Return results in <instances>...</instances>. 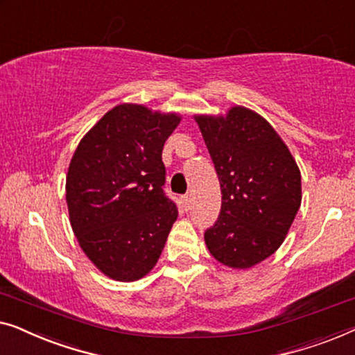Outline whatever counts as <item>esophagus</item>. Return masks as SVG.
I'll use <instances>...</instances> for the list:
<instances>
[{
    "instance_id": "esophagus-1",
    "label": "esophagus",
    "mask_w": 355,
    "mask_h": 355,
    "mask_svg": "<svg viewBox=\"0 0 355 355\" xmlns=\"http://www.w3.org/2000/svg\"><path fill=\"white\" fill-rule=\"evenodd\" d=\"M189 206H191V198L187 194V196H183V207L189 209Z\"/></svg>"
}]
</instances>
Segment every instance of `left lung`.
<instances>
[{"label": "left lung", "mask_w": 355, "mask_h": 355, "mask_svg": "<svg viewBox=\"0 0 355 355\" xmlns=\"http://www.w3.org/2000/svg\"><path fill=\"white\" fill-rule=\"evenodd\" d=\"M222 189L218 220L204 233L214 259L236 270L270 257L301 207V171L261 114L233 106L194 116Z\"/></svg>", "instance_id": "8db88e82"}]
</instances>
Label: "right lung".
<instances>
[{
  "instance_id": "add662e5",
  "label": "right lung",
  "mask_w": 355,
  "mask_h": 355,
  "mask_svg": "<svg viewBox=\"0 0 355 355\" xmlns=\"http://www.w3.org/2000/svg\"><path fill=\"white\" fill-rule=\"evenodd\" d=\"M175 112L123 103L107 111L69 164L66 201L73 234L104 275L137 282L156 266L177 206L164 194L162 148Z\"/></svg>"
}]
</instances>
